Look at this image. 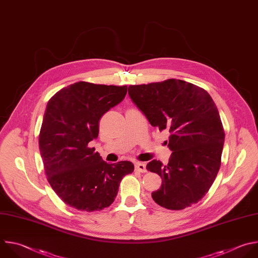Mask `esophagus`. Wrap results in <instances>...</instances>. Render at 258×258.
Listing matches in <instances>:
<instances>
[{"label":"esophagus","instance_id":"1","mask_svg":"<svg viewBox=\"0 0 258 258\" xmlns=\"http://www.w3.org/2000/svg\"><path fill=\"white\" fill-rule=\"evenodd\" d=\"M135 169L137 171H139V172H142V173H145L147 172V169H146V165L144 163H141V162H138L135 164Z\"/></svg>","mask_w":258,"mask_h":258}]
</instances>
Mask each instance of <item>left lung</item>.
<instances>
[{"label": "left lung", "instance_id": "8db88e82", "mask_svg": "<svg viewBox=\"0 0 258 258\" xmlns=\"http://www.w3.org/2000/svg\"><path fill=\"white\" fill-rule=\"evenodd\" d=\"M134 104L159 131H168L169 162L147 164L162 178L153 200L169 210H183L201 201L212 186L221 166L225 133L210 94L182 80L128 87Z\"/></svg>", "mask_w": 258, "mask_h": 258}]
</instances>
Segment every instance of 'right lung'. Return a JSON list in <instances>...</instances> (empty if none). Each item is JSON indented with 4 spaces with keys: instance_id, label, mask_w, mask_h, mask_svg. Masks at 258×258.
<instances>
[{
    "instance_id": "right-lung-1",
    "label": "right lung",
    "mask_w": 258,
    "mask_h": 258,
    "mask_svg": "<svg viewBox=\"0 0 258 258\" xmlns=\"http://www.w3.org/2000/svg\"><path fill=\"white\" fill-rule=\"evenodd\" d=\"M126 86L78 82L47 102L39 134V151L47 180L70 207L93 212L109 207L121 179L134 164H109L88 144L98 137L99 120L126 95Z\"/></svg>"
}]
</instances>
